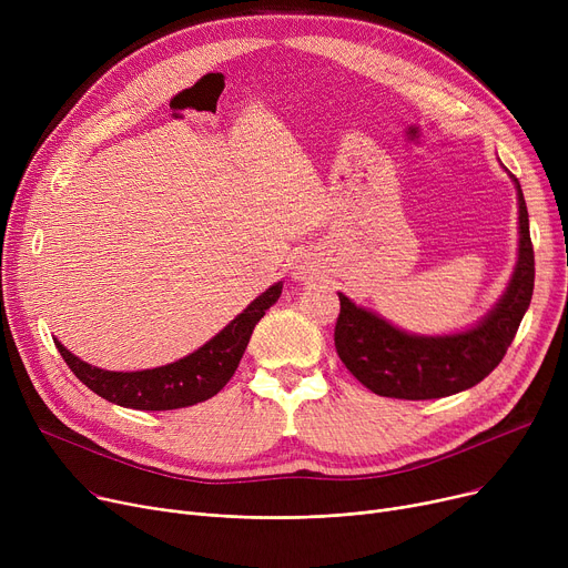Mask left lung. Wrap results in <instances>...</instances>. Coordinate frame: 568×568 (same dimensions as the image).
Here are the masks:
<instances>
[{
    "label": "left lung",
    "mask_w": 568,
    "mask_h": 568,
    "mask_svg": "<svg viewBox=\"0 0 568 568\" xmlns=\"http://www.w3.org/2000/svg\"><path fill=\"white\" fill-rule=\"evenodd\" d=\"M514 182L520 206L518 264L497 308L474 329L437 338L409 336L382 317L354 306L345 294H338L336 352L345 368L373 394L405 400L444 398L479 384L504 359L534 292L527 204L516 176Z\"/></svg>",
    "instance_id": "8db88e82"
}]
</instances>
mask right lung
<instances>
[{"label": "right lung", "mask_w": 568, "mask_h": 568, "mask_svg": "<svg viewBox=\"0 0 568 568\" xmlns=\"http://www.w3.org/2000/svg\"><path fill=\"white\" fill-rule=\"evenodd\" d=\"M283 283H276L262 292L257 300L236 315L221 334H216L197 352L184 356L174 364L138 371V373H112L101 371L80 362L62 343L54 341L59 354L64 356L67 366L75 377L101 398L131 407V409H179L216 396L234 375L239 362L246 352L255 324L262 320L264 311L278 302Z\"/></svg>", "instance_id": "obj_1"}]
</instances>
